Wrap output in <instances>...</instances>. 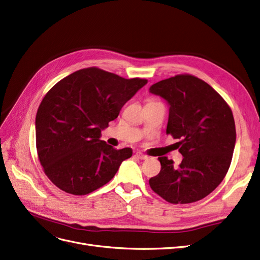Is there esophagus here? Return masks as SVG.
Here are the masks:
<instances>
[{"label": "esophagus", "instance_id": "1", "mask_svg": "<svg viewBox=\"0 0 260 260\" xmlns=\"http://www.w3.org/2000/svg\"><path fill=\"white\" fill-rule=\"evenodd\" d=\"M136 157L137 158H139V159H148V156H146V155H144L143 153H141V152H137L136 153Z\"/></svg>", "mask_w": 260, "mask_h": 260}]
</instances>
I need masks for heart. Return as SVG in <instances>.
Returning <instances> with one entry per match:
<instances>
[{"label":"heart","instance_id":"1","mask_svg":"<svg viewBox=\"0 0 260 260\" xmlns=\"http://www.w3.org/2000/svg\"><path fill=\"white\" fill-rule=\"evenodd\" d=\"M151 102H152V101H151Z\"/></svg>","mask_w":260,"mask_h":260}]
</instances>
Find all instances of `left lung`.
Masks as SVG:
<instances>
[{
  "mask_svg": "<svg viewBox=\"0 0 260 260\" xmlns=\"http://www.w3.org/2000/svg\"><path fill=\"white\" fill-rule=\"evenodd\" d=\"M150 92L169 105L167 134L179 141L178 167L159 157L161 169L149 182L154 192L172 204H188L207 197L226 175L236 143L232 109L204 81L182 74L158 82Z\"/></svg>",
  "mask_w": 260,
  "mask_h": 260,
  "instance_id": "8db88e82",
  "label": "left lung"
}]
</instances>
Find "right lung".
Here are the masks:
<instances>
[{
	"label": "right lung",
	"instance_id": "obj_1",
	"mask_svg": "<svg viewBox=\"0 0 260 260\" xmlns=\"http://www.w3.org/2000/svg\"><path fill=\"white\" fill-rule=\"evenodd\" d=\"M146 83L92 67L52 87L39 105L35 125L39 161L55 186L85 196L115 176L133 150L114 149L100 140L101 132Z\"/></svg>",
	"mask_w": 260,
	"mask_h": 260
}]
</instances>
